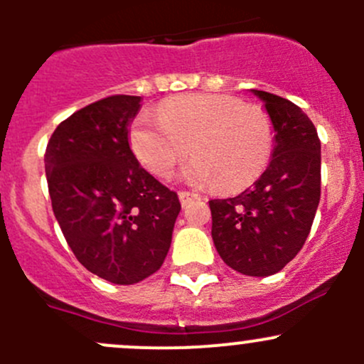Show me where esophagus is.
<instances>
[{
	"instance_id": "esophagus-1",
	"label": "esophagus",
	"mask_w": 364,
	"mask_h": 364,
	"mask_svg": "<svg viewBox=\"0 0 364 364\" xmlns=\"http://www.w3.org/2000/svg\"><path fill=\"white\" fill-rule=\"evenodd\" d=\"M178 196H179V200H181L183 205H186V204L192 203V200L199 199V196H197V193H192V192H179Z\"/></svg>"
}]
</instances>
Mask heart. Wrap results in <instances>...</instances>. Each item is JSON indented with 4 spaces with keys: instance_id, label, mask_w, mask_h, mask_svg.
<instances>
[{
    "instance_id": "obj_1",
    "label": "heart",
    "mask_w": 364,
    "mask_h": 364,
    "mask_svg": "<svg viewBox=\"0 0 364 364\" xmlns=\"http://www.w3.org/2000/svg\"><path fill=\"white\" fill-rule=\"evenodd\" d=\"M137 160L159 178H168L190 151L181 178L237 192L262 176L274 149V127L260 105L229 95L192 93L171 98L156 116L141 114L130 130Z\"/></svg>"
}]
</instances>
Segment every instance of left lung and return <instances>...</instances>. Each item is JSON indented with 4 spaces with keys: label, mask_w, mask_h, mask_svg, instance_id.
Instances as JSON below:
<instances>
[{
    "label": "left lung",
    "mask_w": 364,
    "mask_h": 364,
    "mask_svg": "<svg viewBox=\"0 0 364 364\" xmlns=\"http://www.w3.org/2000/svg\"><path fill=\"white\" fill-rule=\"evenodd\" d=\"M274 127L269 165L252 188L209 200L211 236L227 266L248 277L284 269L303 248L321 200V141L291 100L252 90Z\"/></svg>",
    "instance_id": "obj_1"
}]
</instances>
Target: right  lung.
<instances>
[{
	"mask_svg": "<svg viewBox=\"0 0 364 364\" xmlns=\"http://www.w3.org/2000/svg\"><path fill=\"white\" fill-rule=\"evenodd\" d=\"M141 102L130 95L95 102L67 117L46 149L50 203L68 247L87 271L116 285L160 269L181 211L178 193L130 149Z\"/></svg>",
	"mask_w": 364,
	"mask_h": 364,
	"instance_id": "add662e5",
	"label": "right lung"
}]
</instances>
